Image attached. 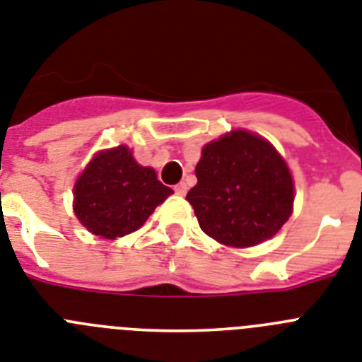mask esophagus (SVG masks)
Here are the masks:
<instances>
[{
    "mask_svg": "<svg viewBox=\"0 0 362 362\" xmlns=\"http://www.w3.org/2000/svg\"><path fill=\"white\" fill-rule=\"evenodd\" d=\"M175 193L180 194V197H184L185 193H187V185L184 184V182H180V184L175 185Z\"/></svg>",
    "mask_w": 362,
    "mask_h": 362,
    "instance_id": "1",
    "label": "esophagus"
}]
</instances>
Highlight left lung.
<instances>
[{
	"label": "left lung",
	"mask_w": 362,
	"mask_h": 362,
	"mask_svg": "<svg viewBox=\"0 0 362 362\" xmlns=\"http://www.w3.org/2000/svg\"><path fill=\"white\" fill-rule=\"evenodd\" d=\"M187 202L206 235L233 247L257 246L293 211V178L284 158L259 134L237 129L206 144Z\"/></svg>",
	"instance_id": "left-lung-1"
}]
</instances>
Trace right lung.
Segmentation results:
<instances>
[{
	"label": "right lung",
	"mask_w": 362,
	"mask_h": 362,
	"mask_svg": "<svg viewBox=\"0 0 362 362\" xmlns=\"http://www.w3.org/2000/svg\"><path fill=\"white\" fill-rule=\"evenodd\" d=\"M173 193L144 168L127 146L100 151L74 184V213L93 235L116 238L133 233Z\"/></svg>",
	"instance_id": "add662e5"
}]
</instances>
